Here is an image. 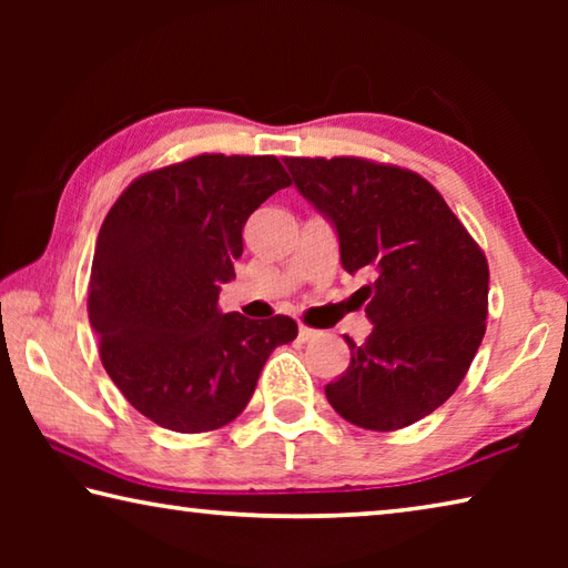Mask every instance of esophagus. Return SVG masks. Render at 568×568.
<instances>
[{
	"mask_svg": "<svg viewBox=\"0 0 568 568\" xmlns=\"http://www.w3.org/2000/svg\"><path fill=\"white\" fill-rule=\"evenodd\" d=\"M318 331L315 328H307V325H301V328H297V338H301L303 343H307V341H313V338H318Z\"/></svg>",
	"mask_w": 568,
	"mask_h": 568,
	"instance_id": "34e87169",
	"label": "esophagus"
}]
</instances>
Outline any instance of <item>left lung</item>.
Here are the masks:
<instances>
[{"label": "left lung", "instance_id": "8db88e82", "mask_svg": "<svg viewBox=\"0 0 568 568\" xmlns=\"http://www.w3.org/2000/svg\"><path fill=\"white\" fill-rule=\"evenodd\" d=\"M295 187L335 225L373 331L345 338L351 365L325 386L338 416L398 430L454 396L486 333L484 250L418 172L363 158H285Z\"/></svg>", "mask_w": 568, "mask_h": 568}]
</instances>
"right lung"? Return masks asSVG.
<instances>
[{"label":"right lung","instance_id":"obj_1","mask_svg":"<svg viewBox=\"0 0 568 568\" xmlns=\"http://www.w3.org/2000/svg\"><path fill=\"white\" fill-rule=\"evenodd\" d=\"M291 185L275 155H195L145 172L110 207L94 245L88 313L114 386L142 416L178 434L235 420L287 315L220 313L247 217Z\"/></svg>","mask_w":568,"mask_h":568}]
</instances>
